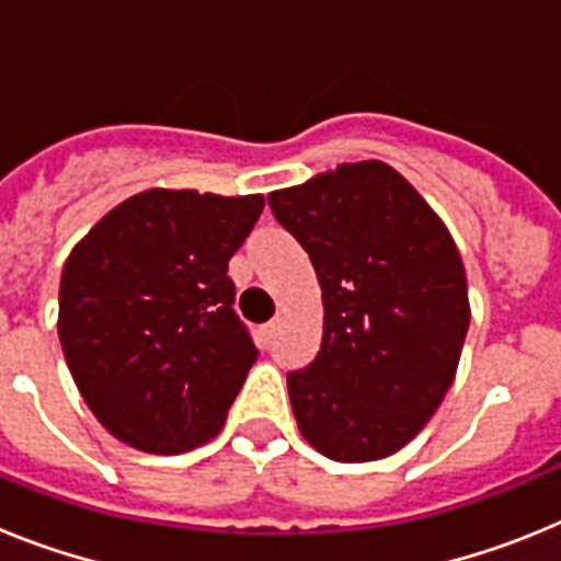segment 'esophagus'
I'll use <instances>...</instances> for the list:
<instances>
[{
    "label": "esophagus",
    "mask_w": 561,
    "mask_h": 561,
    "mask_svg": "<svg viewBox=\"0 0 561 561\" xmlns=\"http://www.w3.org/2000/svg\"><path fill=\"white\" fill-rule=\"evenodd\" d=\"M277 329H280V320H272V323H266V325H264V329H261V331H264V340H266V342H270V340H272V336H275V334H277Z\"/></svg>",
    "instance_id": "obj_1"
}]
</instances>
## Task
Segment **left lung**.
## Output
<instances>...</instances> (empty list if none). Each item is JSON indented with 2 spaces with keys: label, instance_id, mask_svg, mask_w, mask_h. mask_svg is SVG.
Segmentation results:
<instances>
[{
  "label": "left lung",
  "instance_id": "8db88e82",
  "mask_svg": "<svg viewBox=\"0 0 561 561\" xmlns=\"http://www.w3.org/2000/svg\"><path fill=\"white\" fill-rule=\"evenodd\" d=\"M270 207L323 291L320 351L286 376L297 427L340 463L388 458L424 430L458 370L472 314L458 247L379 160L272 191Z\"/></svg>",
  "mask_w": 561,
  "mask_h": 561
}]
</instances>
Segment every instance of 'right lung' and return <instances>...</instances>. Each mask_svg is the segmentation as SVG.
<instances>
[{
    "label": "right lung",
    "instance_id": "1",
    "mask_svg": "<svg viewBox=\"0 0 561 561\" xmlns=\"http://www.w3.org/2000/svg\"><path fill=\"white\" fill-rule=\"evenodd\" d=\"M261 210V193L151 187L69 252L58 340L89 410L128 447L180 455L225 427L257 359L227 264Z\"/></svg>",
    "mask_w": 561,
    "mask_h": 561
}]
</instances>
